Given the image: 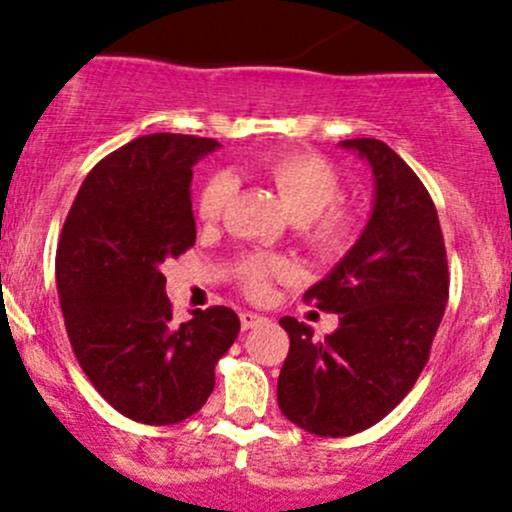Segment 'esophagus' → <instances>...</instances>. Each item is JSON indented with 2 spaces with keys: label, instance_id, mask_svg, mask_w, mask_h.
<instances>
[{
  "label": "esophagus",
  "instance_id": "obj_1",
  "mask_svg": "<svg viewBox=\"0 0 512 512\" xmlns=\"http://www.w3.org/2000/svg\"><path fill=\"white\" fill-rule=\"evenodd\" d=\"M265 321H267L265 316L252 314V311H242V314H240V326H242V331H250V328L265 324Z\"/></svg>",
  "mask_w": 512,
  "mask_h": 512
}]
</instances>
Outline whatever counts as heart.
Here are the masks:
<instances>
[{"mask_svg": "<svg viewBox=\"0 0 512 512\" xmlns=\"http://www.w3.org/2000/svg\"><path fill=\"white\" fill-rule=\"evenodd\" d=\"M260 174L277 188L282 206L294 220H306L304 240L316 257L336 260L355 242L358 220L351 211L333 203L341 198V176L331 161L311 152H274L260 161ZM230 196V179L215 174L198 193L196 211L203 220H215ZM289 265L279 257H247L238 277L247 297L262 299L274 277H284Z\"/></svg>", "mask_w": 512, "mask_h": 512, "instance_id": "b5f03b06", "label": "heart"}]
</instances>
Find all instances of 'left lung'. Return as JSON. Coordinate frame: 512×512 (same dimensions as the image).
<instances>
[{
	"mask_svg": "<svg viewBox=\"0 0 512 512\" xmlns=\"http://www.w3.org/2000/svg\"><path fill=\"white\" fill-rule=\"evenodd\" d=\"M373 169V213L360 238L304 299L338 314L319 341L294 316L279 319L289 353L279 410L316 437L373 427L417 383L449 299L439 215L417 174L380 139H343Z\"/></svg>",
	"mask_w": 512,
	"mask_h": 512,
	"instance_id": "left-lung-1",
	"label": "left lung"
}]
</instances>
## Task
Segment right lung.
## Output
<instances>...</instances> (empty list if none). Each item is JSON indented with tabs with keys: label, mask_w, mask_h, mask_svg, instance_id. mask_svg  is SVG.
Masks as SVG:
<instances>
[{
	"label": "right lung",
	"mask_w": 512,
	"mask_h": 512,
	"mask_svg": "<svg viewBox=\"0 0 512 512\" xmlns=\"http://www.w3.org/2000/svg\"><path fill=\"white\" fill-rule=\"evenodd\" d=\"M215 139L147 134L93 166L56 252L66 331L95 390L142 424H176L206 405L215 363L240 319L228 306L176 326L161 265L196 242L193 164Z\"/></svg>",
	"instance_id": "obj_1"
}]
</instances>
